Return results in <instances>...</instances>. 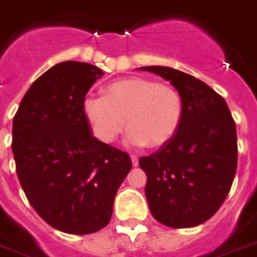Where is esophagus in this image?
I'll return each mask as SVG.
<instances>
[{"mask_svg":"<svg viewBox=\"0 0 257 257\" xmlns=\"http://www.w3.org/2000/svg\"><path fill=\"white\" fill-rule=\"evenodd\" d=\"M131 159H132V163H133V166H135V167L139 165V158H137V155L132 154V155H131Z\"/></svg>","mask_w":257,"mask_h":257,"instance_id":"1","label":"esophagus"}]
</instances>
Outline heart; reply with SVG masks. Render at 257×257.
I'll return each instance as SVG.
<instances>
[{
	"label": "heart",
	"instance_id": "1",
	"mask_svg": "<svg viewBox=\"0 0 257 257\" xmlns=\"http://www.w3.org/2000/svg\"><path fill=\"white\" fill-rule=\"evenodd\" d=\"M82 108L99 141L111 144L128 125L129 145L161 148L180 126L183 98L174 86L131 77L109 83L107 95H87Z\"/></svg>",
	"mask_w": 257,
	"mask_h": 257
}]
</instances>
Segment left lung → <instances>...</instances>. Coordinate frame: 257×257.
Returning a JSON list of instances; mask_svg holds the SVG:
<instances>
[{
    "mask_svg": "<svg viewBox=\"0 0 257 257\" xmlns=\"http://www.w3.org/2000/svg\"><path fill=\"white\" fill-rule=\"evenodd\" d=\"M171 82L183 98V118L174 139L139 165L146 172L145 195L163 225H201L221 208L238 165L236 126L225 99L193 75L166 66H145Z\"/></svg>",
    "mask_w": 257,
    "mask_h": 257,
    "instance_id": "left-lung-1",
    "label": "left lung"
}]
</instances>
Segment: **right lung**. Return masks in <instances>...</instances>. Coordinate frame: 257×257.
<instances>
[{
	"instance_id": "1",
	"label": "right lung",
	"mask_w": 257,
	"mask_h": 257,
	"mask_svg": "<svg viewBox=\"0 0 257 257\" xmlns=\"http://www.w3.org/2000/svg\"><path fill=\"white\" fill-rule=\"evenodd\" d=\"M102 75L87 62H60L32 83L13 120L15 170L26 197L66 234L108 225L116 192L132 169L128 153L91 135L83 113V99Z\"/></svg>"
}]
</instances>
